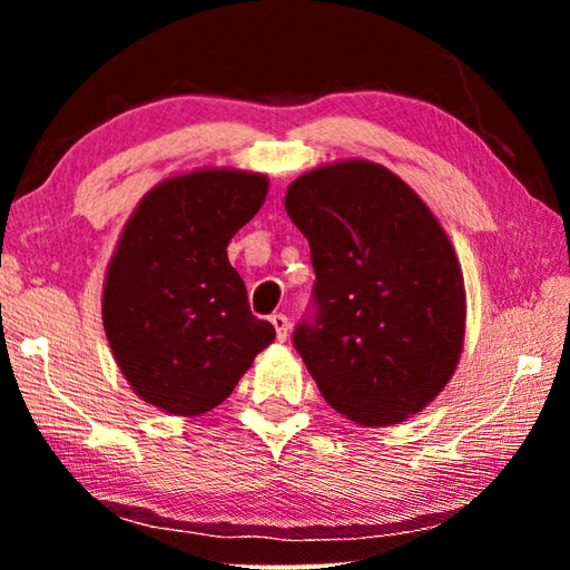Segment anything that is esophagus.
<instances>
[{"label": "esophagus", "instance_id": "esophagus-1", "mask_svg": "<svg viewBox=\"0 0 570 570\" xmlns=\"http://www.w3.org/2000/svg\"><path fill=\"white\" fill-rule=\"evenodd\" d=\"M272 324H274V330H276V340L284 342L286 336H288V316L286 314H274L272 316Z\"/></svg>", "mask_w": 570, "mask_h": 570}]
</instances>
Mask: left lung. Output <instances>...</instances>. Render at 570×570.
<instances>
[{"instance_id": "obj_1", "label": "left lung", "mask_w": 570, "mask_h": 570, "mask_svg": "<svg viewBox=\"0 0 570 570\" xmlns=\"http://www.w3.org/2000/svg\"><path fill=\"white\" fill-rule=\"evenodd\" d=\"M284 206L312 248V304L292 340L322 397L366 428L420 412L465 336L462 272L438 218L366 160L306 173Z\"/></svg>"}]
</instances>
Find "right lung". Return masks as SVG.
Returning <instances> with one entry per match:
<instances>
[{
	"label": "right lung",
	"instance_id": "1",
	"mask_svg": "<svg viewBox=\"0 0 570 570\" xmlns=\"http://www.w3.org/2000/svg\"><path fill=\"white\" fill-rule=\"evenodd\" d=\"M268 180L240 170L170 178L125 226L102 292V324L125 380L170 414L224 402L276 340L250 314L226 246L262 208Z\"/></svg>",
	"mask_w": 570,
	"mask_h": 570
}]
</instances>
